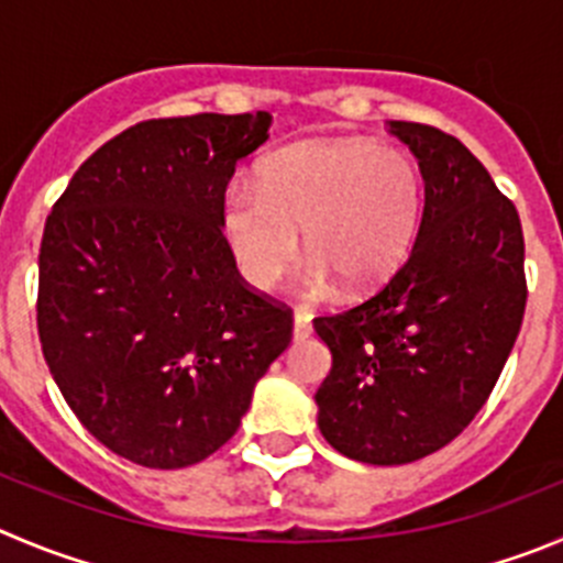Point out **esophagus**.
<instances>
[{"label": "esophagus", "instance_id": "1", "mask_svg": "<svg viewBox=\"0 0 563 563\" xmlns=\"http://www.w3.org/2000/svg\"><path fill=\"white\" fill-rule=\"evenodd\" d=\"M311 335V317H306V313H294V339L302 341Z\"/></svg>", "mask_w": 563, "mask_h": 563}]
</instances>
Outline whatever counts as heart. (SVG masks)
<instances>
[{"label":"heart","instance_id":"b5f03b06","mask_svg":"<svg viewBox=\"0 0 563 563\" xmlns=\"http://www.w3.org/2000/svg\"><path fill=\"white\" fill-rule=\"evenodd\" d=\"M424 180L400 146L369 139L291 144L257 166V191L233 188L222 233L241 277L257 291L283 280L306 239L308 288L339 283L346 297L386 286L406 264L422 222Z\"/></svg>","mask_w":563,"mask_h":563}]
</instances>
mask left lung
I'll use <instances>...</instances> for the list:
<instances>
[{"label": "left lung", "mask_w": 563, "mask_h": 563, "mask_svg": "<svg viewBox=\"0 0 563 563\" xmlns=\"http://www.w3.org/2000/svg\"><path fill=\"white\" fill-rule=\"evenodd\" d=\"M388 128L422 172L417 241L380 291L313 319L333 355L319 430L341 455L377 466L424 459L475 419L528 302L519 213L486 166L439 128Z\"/></svg>", "instance_id": "obj_1"}]
</instances>
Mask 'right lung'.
I'll use <instances>...</instances> for the list:
<instances>
[{
  "instance_id": "add662e5",
  "label": "right lung",
  "mask_w": 563,
  "mask_h": 563,
  "mask_svg": "<svg viewBox=\"0 0 563 563\" xmlns=\"http://www.w3.org/2000/svg\"><path fill=\"white\" fill-rule=\"evenodd\" d=\"M269 124L266 110L135 124L46 217V366L82 428L133 464L180 470L217 453L291 341V311L241 280L222 235L235 163Z\"/></svg>"
}]
</instances>
